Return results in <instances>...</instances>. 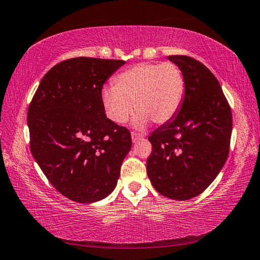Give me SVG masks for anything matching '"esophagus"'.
<instances>
[{
  "mask_svg": "<svg viewBox=\"0 0 260 260\" xmlns=\"http://www.w3.org/2000/svg\"><path fill=\"white\" fill-rule=\"evenodd\" d=\"M131 138H133V142L136 143V142H139V140L143 139L144 137L142 135H139L137 133H131Z\"/></svg>",
  "mask_w": 260,
  "mask_h": 260,
  "instance_id": "34e87169",
  "label": "esophagus"
}]
</instances>
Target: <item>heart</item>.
<instances>
[{
	"mask_svg": "<svg viewBox=\"0 0 260 260\" xmlns=\"http://www.w3.org/2000/svg\"><path fill=\"white\" fill-rule=\"evenodd\" d=\"M185 88L183 72L174 63H139L122 71L115 86L105 87L101 96L106 114L117 124L129 120L136 105L135 125L144 127L150 120L156 124L172 121L182 107Z\"/></svg>",
	"mask_w": 260,
	"mask_h": 260,
	"instance_id": "obj_1",
	"label": "heart"
}]
</instances>
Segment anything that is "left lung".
Returning a JSON list of instances; mask_svg holds the SVG:
<instances>
[{"instance_id":"left-lung-1","label":"left lung","mask_w":260,"mask_h":260,"mask_svg":"<svg viewBox=\"0 0 260 260\" xmlns=\"http://www.w3.org/2000/svg\"><path fill=\"white\" fill-rule=\"evenodd\" d=\"M168 59L183 72L185 95L176 116L148 137L146 170L159 193L188 201L205 191L226 162L233 117L218 79L203 63L183 55Z\"/></svg>"}]
</instances>
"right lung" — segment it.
I'll return each mask as SVG.
<instances>
[{
  "label": "right lung",
  "instance_id": "right-lung-1",
  "mask_svg": "<svg viewBox=\"0 0 260 260\" xmlns=\"http://www.w3.org/2000/svg\"><path fill=\"white\" fill-rule=\"evenodd\" d=\"M122 59L76 57L44 76L29 104L27 124L34 160L59 193L90 204L113 192L131 148L124 126L107 118L104 84Z\"/></svg>",
  "mask_w": 260,
  "mask_h": 260
}]
</instances>
